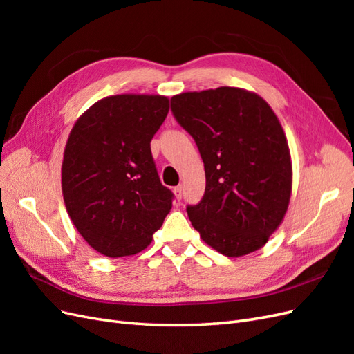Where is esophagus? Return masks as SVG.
<instances>
[{"instance_id":"obj_1","label":"esophagus","mask_w":354,"mask_h":354,"mask_svg":"<svg viewBox=\"0 0 354 354\" xmlns=\"http://www.w3.org/2000/svg\"><path fill=\"white\" fill-rule=\"evenodd\" d=\"M174 196H176V199L177 201H180L181 199V195H183V187L181 186H177V187H174Z\"/></svg>"}]
</instances>
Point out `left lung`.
<instances>
[{
  "label": "left lung",
  "mask_w": 354,
  "mask_h": 354,
  "mask_svg": "<svg viewBox=\"0 0 354 354\" xmlns=\"http://www.w3.org/2000/svg\"><path fill=\"white\" fill-rule=\"evenodd\" d=\"M171 111L195 138L205 194L187 216L202 241L226 257L260 250L281 226L292 190L283 128L263 97L236 87L173 95Z\"/></svg>",
  "instance_id": "obj_1"
}]
</instances>
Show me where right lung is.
<instances>
[{"mask_svg":"<svg viewBox=\"0 0 354 354\" xmlns=\"http://www.w3.org/2000/svg\"><path fill=\"white\" fill-rule=\"evenodd\" d=\"M168 111L165 95H109L71 130L62 164L66 211L85 242L111 259L147 248L173 207L151 152Z\"/></svg>","mask_w":354,"mask_h":354,"instance_id":"right-lung-1","label":"right lung"}]
</instances>
